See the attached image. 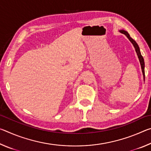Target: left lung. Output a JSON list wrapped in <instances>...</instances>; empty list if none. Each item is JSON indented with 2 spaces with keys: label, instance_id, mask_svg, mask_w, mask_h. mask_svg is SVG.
Returning a JSON list of instances; mask_svg holds the SVG:
<instances>
[{
  "label": "left lung",
  "instance_id": "1",
  "mask_svg": "<svg viewBox=\"0 0 151 151\" xmlns=\"http://www.w3.org/2000/svg\"><path fill=\"white\" fill-rule=\"evenodd\" d=\"M119 32L122 33V34H124V35H126L127 37L129 39L130 41L132 42V44L133 45L134 47L135 48V50H136V52H137V54L138 58H139V59L140 65H141V68H142V75H143V78H144V81H145V62H144V58H143L142 56L141 55V54H140V48L139 47V45H138L137 43L135 42V40H134L131 37H130L129 34L127 31H125V30H119Z\"/></svg>",
  "mask_w": 151,
  "mask_h": 151
}]
</instances>
